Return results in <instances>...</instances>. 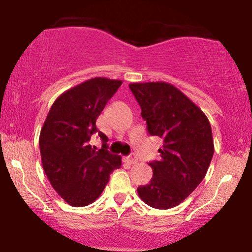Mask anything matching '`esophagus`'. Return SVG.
Masks as SVG:
<instances>
[{
  "label": "esophagus",
  "instance_id": "1",
  "mask_svg": "<svg viewBox=\"0 0 252 252\" xmlns=\"http://www.w3.org/2000/svg\"><path fill=\"white\" fill-rule=\"evenodd\" d=\"M126 162L130 163V164H136V163L138 162V159H137V157L134 155V154H131V155L126 157Z\"/></svg>",
  "mask_w": 252,
  "mask_h": 252
}]
</instances>
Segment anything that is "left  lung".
I'll return each mask as SVG.
<instances>
[{"mask_svg": "<svg viewBox=\"0 0 252 252\" xmlns=\"http://www.w3.org/2000/svg\"><path fill=\"white\" fill-rule=\"evenodd\" d=\"M150 135L163 138L160 158L149 163L150 183L137 188L145 204L177 207L207 175L214 155L211 126L205 114L180 89L166 82L130 83Z\"/></svg>", "mask_w": 252, "mask_h": 252, "instance_id": "1", "label": "left lung"}]
</instances>
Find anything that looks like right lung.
Wrapping results in <instances>:
<instances>
[{
    "mask_svg": "<svg viewBox=\"0 0 252 252\" xmlns=\"http://www.w3.org/2000/svg\"><path fill=\"white\" fill-rule=\"evenodd\" d=\"M122 84L120 80L94 77L70 88L51 105L39 134L43 170L55 191L71 207L95 202L122 157L107 149L108 137L99 131L102 149L95 151L90 137L98 131L96 120Z\"/></svg>",
    "mask_w": 252,
    "mask_h": 252,
    "instance_id": "obj_1",
    "label": "right lung"
}]
</instances>
